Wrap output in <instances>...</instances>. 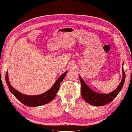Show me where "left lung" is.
<instances>
[{
  "instance_id": "obj_1",
  "label": "left lung",
  "mask_w": 132,
  "mask_h": 132,
  "mask_svg": "<svg viewBox=\"0 0 132 132\" xmlns=\"http://www.w3.org/2000/svg\"><path fill=\"white\" fill-rule=\"evenodd\" d=\"M122 73V79L118 87L109 94H102V93L94 92L88 87L84 81L80 77V80L81 83V95L83 99L85 102L94 106H102L109 103L114 100V98L116 97L123 87L125 80V73L123 67Z\"/></svg>"
}]
</instances>
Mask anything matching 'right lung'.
Instances as JSON below:
<instances>
[{
    "instance_id": "obj_1",
    "label": "right lung",
    "mask_w": 132,
    "mask_h": 132,
    "mask_svg": "<svg viewBox=\"0 0 132 132\" xmlns=\"http://www.w3.org/2000/svg\"><path fill=\"white\" fill-rule=\"evenodd\" d=\"M66 74L67 71L64 73L63 74H62L58 78V80H56L53 86L48 90L46 92L35 96H29L22 94V93H21V92H18V90L14 89L10 85V84L7 71L6 74V81L9 87L10 91L13 93L14 96L19 101H20L25 106L29 107H36L47 104L48 103L52 101L54 99V97H55L56 93L59 89L60 85H61L60 84H61L62 81H63Z\"/></svg>"
}]
</instances>
